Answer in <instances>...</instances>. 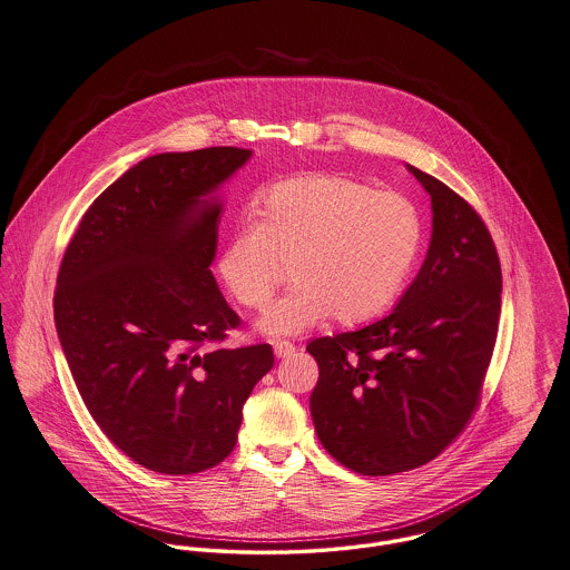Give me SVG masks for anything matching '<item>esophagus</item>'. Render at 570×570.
<instances>
[{"label":"esophagus","instance_id":"esophagus-1","mask_svg":"<svg viewBox=\"0 0 570 570\" xmlns=\"http://www.w3.org/2000/svg\"><path fill=\"white\" fill-rule=\"evenodd\" d=\"M272 346H274V355H276L278 360L292 357V355L296 353V346H294L292 342H287V340H274Z\"/></svg>","mask_w":570,"mask_h":570}]
</instances>
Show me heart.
<instances>
[{
	"instance_id": "heart-1",
	"label": "heart",
	"mask_w": 570,
	"mask_h": 570,
	"mask_svg": "<svg viewBox=\"0 0 570 570\" xmlns=\"http://www.w3.org/2000/svg\"><path fill=\"white\" fill-rule=\"evenodd\" d=\"M422 239L414 203L346 176L292 178L265 191L257 222L226 242L217 274L246 309H265L287 263L296 283L261 317L269 335H298L333 313L357 324L403 289Z\"/></svg>"
}]
</instances>
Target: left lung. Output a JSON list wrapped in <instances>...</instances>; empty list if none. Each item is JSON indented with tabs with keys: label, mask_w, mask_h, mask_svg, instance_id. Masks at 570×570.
Listing matches in <instances>:
<instances>
[{
	"label": "left lung",
	"mask_w": 570,
	"mask_h": 570,
	"mask_svg": "<svg viewBox=\"0 0 570 570\" xmlns=\"http://www.w3.org/2000/svg\"><path fill=\"white\" fill-rule=\"evenodd\" d=\"M431 196L424 263L396 309L313 340L311 417L342 466L383 476L438 458L479 405L501 315L494 242L462 196L407 165Z\"/></svg>",
	"instance_id": "left-lung-1"
}]
</instances>
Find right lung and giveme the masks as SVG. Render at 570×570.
Wrapping results in <instances>:
<instances>
[{
	"label": "right lung",
	"instance_id": "obj_1",
	"mask_svg": "<svg viewBox=\"0 0 570 570\" xmlns=\"http://www.w3.org/2000/svg\"><path fill=\"white\" fill-rule=\"evenodd\" d=\"M250 156L144 158L82 215L58 269L53 320L78 392L106 438L155 472L224 462L246 399L274 365L269 344L217 346L239 315L208 269L215 191Z\"/></svg>",
	"mask_w": 570,
	"mask_h": 570
}]
</instances>
